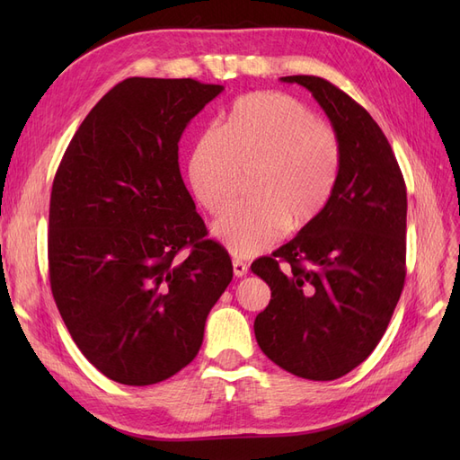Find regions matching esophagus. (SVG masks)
<instances>
[{"mask_svg":"<svg viewBox=\"0 0 460 460\" xmlns=\"http://www.w3.org/2000/svg\"><path fill=\"white\" fill-rule=\"evenodd\" d=\"M232 267H234V276H238V278L245 276L247 270H249L247 264H245L243 261H240V259H234V261H232Z\"/></svg>","mask_w":460,"mask_h":460,"instance_id":"1","label":"esophagus"}]
</instances>
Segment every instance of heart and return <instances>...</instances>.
<instances>
[{"instance_id":"b5f03b06","label":"heart","mask_w":460,"mask_h":460,"mask_svg":"<svg viewBox=\"0 0 460 460\" xmlns=\"http://www.w3.org/2000/svg\"><path fill=\"white\" fill-rule=\"evenodd\" d=\"M338 132L282 92L235 100L220 130L205 132L190 157V184L211 215L238 199L245 178L253 199L220 218L213 232L235 257L274 245L286 226L301 230L320 217L340 182Z\"/></svg>"}]
</instances>
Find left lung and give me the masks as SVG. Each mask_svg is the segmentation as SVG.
<instances>
[{
    "label": "left lung",
    "mask_w": 460,
    "mask_h": 460,
    "mask_svg": "<svg viewBox=\"0 0 460 460\" xmlns=\"http://www.w3.org/2000/svg\"><path fill=\"white\" fill-rule=\"evenodd\" d=\"M282 80L307 88L324 109L343 164L320 217L252 264L272 291L253 328L261 351L280 368L336 380L374 351L405 286L407 186L365 107L320 76Z\"/></svg>",
    "instance_id": "obj_1"
}]
</instances>
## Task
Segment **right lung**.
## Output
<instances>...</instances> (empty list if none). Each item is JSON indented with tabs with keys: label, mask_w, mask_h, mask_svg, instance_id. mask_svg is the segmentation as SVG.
I'll list each match as a JSON object with an SVG mask.
<instances>
[{
	"label": "right lung",
	"mask_w": 460,
	"mask_h": 460,
	"mask_svg": "<svg viewBox=\"0 0 460 460\" xmlns=\"http://www.w3.org/2000/svg\"><path fill=\"white\" fill-rule=\"evenodd\" d=\"M222 90L193 78L122 80L82 120L55 172L51 294L109 380L151 385L190 365L232 282L226 249L207 238L178 166L180 136Z\"/></svg>",
	"instance_id": "right-lung-1"
}]
</instances>
